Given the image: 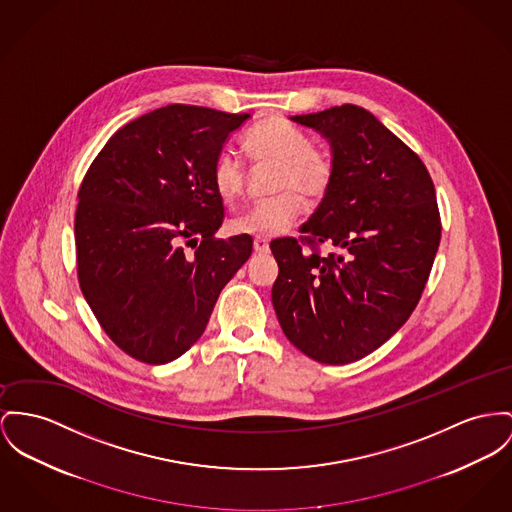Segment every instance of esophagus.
Listing matches in <instances>:
<instances>
[{
  "label": "esophagus",
  "mask_w": 512,
  "mask_h": 512,
  "mask_svg": "<svg viewBox=\"0 0 512 512\" xmlns=\"http://www.w3.org/2000/svg\"><path fill=\"white\" fill-rule=\"evenodd\" d=\"M254 252L256 254H268L270 252V242L266 239H254Z\"/></svg>",
  "instance_id": "obj_1"
}]
</instances>
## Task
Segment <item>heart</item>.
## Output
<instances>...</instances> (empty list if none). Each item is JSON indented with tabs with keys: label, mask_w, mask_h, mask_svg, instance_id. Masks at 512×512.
<instances>
[{
	"label": "heart",
	"mask_w": 512,
	"mask_h": 512,
	"mask_svg": "<svg viewBox=\"0 0 512 512\" xmlns=\"http://www.w3.org/2000/svg\"><path fill=\"white\" fill-rule=\"evenodd\" d=\"M246 153L260 165H277L273 176V192L268 202L250 207L231 221L235 235L272 239L289 231L303 213L304 198L320 200L332 184V157L312 147L308 137L281 118L258 122L244 137ZM213 186L227 205H235L246 190V169L239 157L223 153L213 165ZM302 195L299 197L298 194Z\"/></svg>",
	"instance_id": "b5f03b06"
}]
</instances>
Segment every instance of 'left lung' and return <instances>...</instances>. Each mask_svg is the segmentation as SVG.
<instances>
[{
	"label": "left lung",
	"mask_w": 512,
	"mask_h": 512,
	"mask_svg": "<svg viewBox=\"0 0 512 512\" xmlns=\"http://www.w3.org/2000/svg\"><path fill=\"white\" fill-rule=\"evenodd\" d=\"M291 120L328 139L334 178L301 242L270 244L273 308L297 349L347 365L390 340L421 299L441 242L435 186L421 159L361 106ZM320 243L333 252L320 255Z\"/></svg>",
	"instance_id": "8db88e82"
}]
</instances>
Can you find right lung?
I'll return each mask as SVG.
<instances>
[{
  "mask_svg": "<svg viewBox=\"0 0 512 512\" xmlns=\"http://www.w3.org/2000/svg\"><path fill=\"white\" fill-rule=\"evenodd\" d=\"M248 118L157 108L110 137L81 182L79 287L106 336L141 363H171L200 340L221 289L252 254L248 235L215 239L225 209L211 178Z\"/></svg>",
  "mask_w": 512,
  "mask_h": 512,
  "instance_id": "right-lung-1",
  "label": "right lung"
}]
</instances>
